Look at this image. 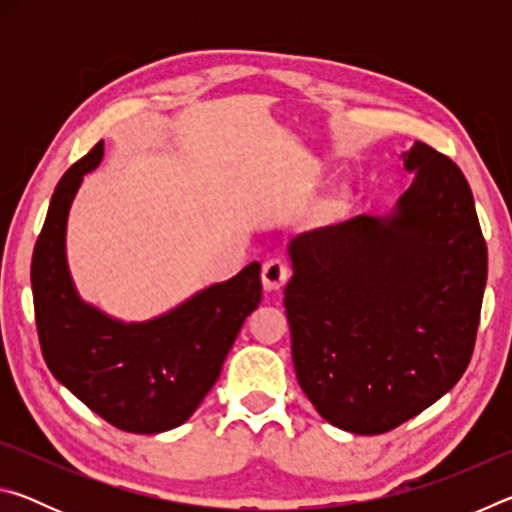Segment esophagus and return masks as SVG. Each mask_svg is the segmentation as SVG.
Returning a JSON list of instances; mask_svg holds the SVG:
<instances>
[{"label":"esophagus","instance_id":"esophagus-1","mask_svg":"<svg viewBox=\"0 0 512 512\" xmlns=\"http://www.w3.org/2000/svg\"><path fill=\"white\" fill-rule=\"evenodd\" d=\"M289 280V266L282 262L280 257H273L264 262L262 266V284L264 291H277L282 289Z\"/></svg>","mask_w":512,"mask_h":512}]
</instances>
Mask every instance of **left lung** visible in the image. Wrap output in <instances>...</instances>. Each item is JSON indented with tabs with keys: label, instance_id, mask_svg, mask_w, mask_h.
Wrapping results in <instances>:
<instances>
[{
	"label": "left lung",
	"instance_id": "left-lung-1",
	"mask_svg": "<svg viewBox=\"0 0 512 512\" xmlns=\"http://www.w3.org/2000/svg\"><path fill=\"white\" fill-rule=\"evenodd\" d=\"M391 216H354L291 239L284 289L298 384L334 427L377 436L463 377L479 329L488 248L472 189L415 142Z\"/></svg>",
	"mask_w": 512,
	"mask_h": 512
}]
</instances>
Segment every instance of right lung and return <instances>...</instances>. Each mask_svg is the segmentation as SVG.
Here are the masks:
<instances>
[{
  "label": "right lung",
  "instance_id": "add662e5",
  "mask_svg": "<svg viewBox=\"0 0 512 512\" xmlns=\"http://www.w3.org/2000/svg\"><path fill=\"white\" fill-rule=\"evenodd\" d=\"M103 142L56 185L33 248L31 287L38 339L60 384L112 427L160 433L189 420L221 375L244 320L262 302V266L212 284L146 323H121L83 302L65 259L67 214L81 180L97 169Z\"/></svg>",
  "mask_w": 512,
  "mask_h": 512
}]
</instances>
